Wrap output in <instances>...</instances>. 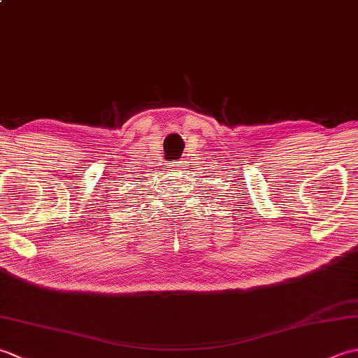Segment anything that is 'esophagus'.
<instances>
[{
	"label": "esophagus",
	"instance_id": "1",
	"mask_svg": "<svg viewBox=\"0 0 358 358\" xmlns=\"http://www.w3.org/2000/svg\"><path fill=\"white\" fill-rule=\"evenodd\" d=\"M181 167H183V163H181V162H172L171 163V171H181Z\"/></svg>",
	"mask_w": 358,
	"mask_h": 358
}]
</instances>
